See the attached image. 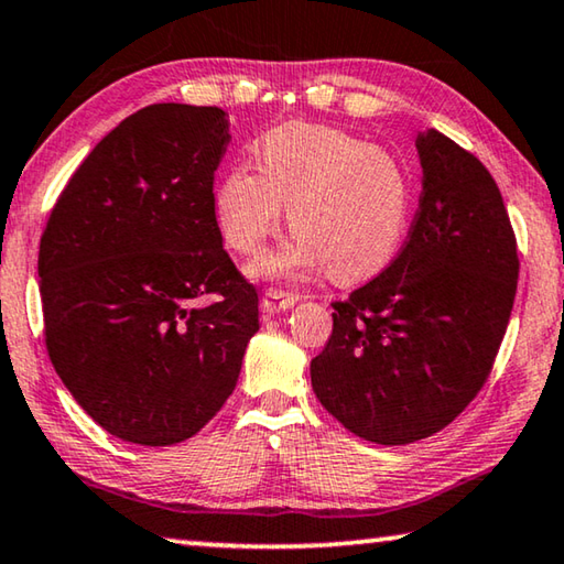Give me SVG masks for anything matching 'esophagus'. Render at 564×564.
I'll use <instances>...</instances> for the list:
<instances>
[{
    "instance_id": "34e87169",
    "label": "esophagus",
    "mask_w": 564,
    "mask_h": 564,
    "mask_svg": "<svg viewBox=\"0 0 564 564\" xmlns=\"http://www.w3.org/2000/svg\"><path fill=\"white\" fill-rule=\"evenodd\" d=\"M296 301H299L296 293H289L281 289H268L261 299V311L265 316H275V314H281V311H289L296 306Z\"/></svg>"
}]
</instances>
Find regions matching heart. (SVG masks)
Here are the masks:
<instances>
[{
	"instance_id": "obj_1",
	"label": "heart",
	"mask_w": 564,
	"mask_h": 564,
	"mask_svg": "<svg viewBox=\"0 0 564 564\" xmlns=\"http://www.w3.org/2000/svg\"><path fill=\"white\" fill-rule=\"evenodd\" d=\"M283 205L296 236L258 258L250 273L299 279L326 263L336 281L381 271L404 240L411 181L389 150L344 130L285 122L258 145V170L230 167L216 187V218L226 243L258 253L281 228Z\"/></svg>"
}]
</instances>
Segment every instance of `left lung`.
<instances>
[{
    "label": "left lung",
    "mask_w": 564,
    "mask_h": 564,
    "mask_svg": "<svg viewBox=\"0 0 564 564\" xmlns=\"http://www.w3.org/2000/svg\"><path fill=\"white\" fill-rule=\"evenodd\" d=\"M422 195L404 246L346 301L311 361L321 404L348 432L411 444L452 424L495 366L520 275L502 193L469 150L419 132Z\"/></svg>",
    "instance_id": "obj_1"
}]
</instances>
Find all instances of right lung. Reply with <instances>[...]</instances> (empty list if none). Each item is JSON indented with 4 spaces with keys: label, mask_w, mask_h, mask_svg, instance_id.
<instances>
[{
    "label": "right lung",
    "mask_w": 564,
    "mask_h": 564,
    "mask_svg": "<svg viewBox=\"0 0 564 564\" xmlns=\"http://www.w3.org/2000/svg\"><path fill=\"white\" fill-rule=\"evenodd\" d=\"M228 124L220 107H142L83 160L42 234L50 361L118 440L198 434L234 394L258 330V291L216 218Z\"/></svg>",
    "instance_id": "1"
}]
</instances>
